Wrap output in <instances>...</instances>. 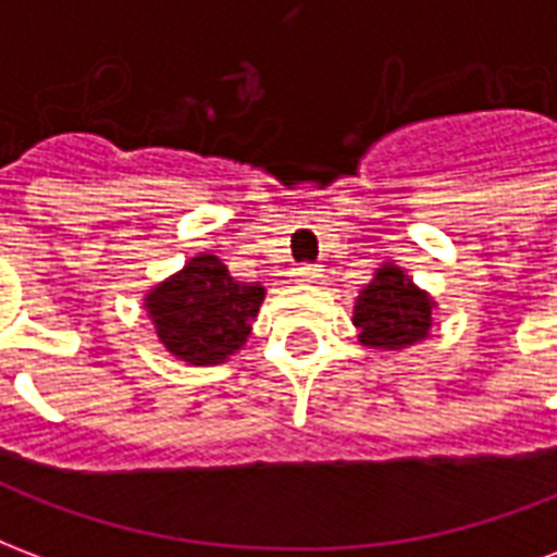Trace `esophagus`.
Returning a JSON list of instances; mask_svg holds the SVG:
<instances>
[{"mask_svg":"<svg viewBox=\"0 0 557 557\" xmlns=\"http://www.w3.org/2000/svg\"><path fill=\"white\" fill-rule=\"evenodd\" d=\"M319 271H322L319 265H310V262H304V265L295 268V277L304 280V283H313V280L319 277Z\"/></svg>","mask_w":557,"mask_h":557,"instance_id":"esophagus-1","label":"esophagus"}]
</instances>
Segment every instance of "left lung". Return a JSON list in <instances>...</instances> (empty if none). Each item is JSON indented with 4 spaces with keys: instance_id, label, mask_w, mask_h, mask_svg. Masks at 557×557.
Listing matches in <instances>:
<instances>
[{
    "instance_id": "left-lung-1",
    "label": "left lung",
    "mask_w": 557,
    "mask_h": 557,
    "mask_svg": "<svg viewBox=\"0 0 557 557\" xmlns=\"http://www.w3.org/2000/svg\"><path fill=\"white\" fill-rule=\"evenodd\" d=\"M355 325L361 343L373 349H403L426 337L432 325V301L399 268L375 271L373 283L358 295Z\"/></svg>"
}]
</instances>
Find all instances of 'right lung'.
Listing matches in <instances>:
<instances>
[{"mask_svg":"<svg viewBox=\"0 0 557 557\" xmlns=\"http://www.w3.org/2000/svg\"><path fill=\"white\" fill-rule=\"evenodd\" d=\"M265 289L238 283L218 256H196L148 292L146 310L160 343L187 363H220L242 349Z\"/></svg>","mask_w":557,"mask_h":557,"instance_id":"obj_1","label":"right lung"}]
</instances>
